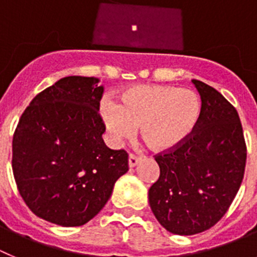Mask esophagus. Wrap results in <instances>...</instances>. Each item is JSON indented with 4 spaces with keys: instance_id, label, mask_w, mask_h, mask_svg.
<instances>
[{
    "instance_id": "1",
    "label": "esophagus",
    "mask_w": 257,
    "mask_h": 257,
    "mask_svg": "<svg viewBox=\"0 0 257 257\" xmlns=\"http://www.w3.org/2000/svg\"><path fill=\"white\" fill-rule=\"evenodd\" d=\"M141 159L140 156H136L134 154H129V168H134L136 165H138V164L141 163Z\"/></svg>"
}]
</instances>
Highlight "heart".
Masks as SVG:
<instances>
[{"label":"heart","instance_id":"1","mask_svg":"<svg viewBox=\"0 0 257 257\" xmlns=\"http://www.w3.org/2000/svg\"><path fill=\"white\" fill-rule=\"evenodd\" d=\"M100 114L114 143L129 138L140 128L155 151H169L186 142L201 116V101L191 89L172 85H134L120 94L116 105L101 103Z\"/></svg>","mask_w":257,"mask_h":257}]
</instances>
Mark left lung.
<instances>
[{
	"label": "left lung",
	"mask_w": 257,
	"mask_h": 257,
	"mask_svg": "<svg viewBox=\"0 0 257 257\" xmlns=\"http://www.w3.org/2000/svg\"><path fill=\"white\" fill-rule=\"evenodd\" d=\"M201 116L191 137L155 160L160 177L149 191L155 218L168 232H205L224 216L241 187L247 149L239 116L221 93L192 79Z\"/></svg>",
	"instance_id": "8db88e82"
}]
</instances>
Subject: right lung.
<instances>
[{
  "mask_svg": "<svg viewBox=\"0 0 257 257\" xmlns=\"http://www.w3.org/2000/svg\"><path fill=\"white\" fill-rule=\"evenodd\" d=\"M65 77L37 94L13 138V172L27 206L61 226L88 223L128 172V154L108 149L98 110L103 87Z\"/></svg>",
  "mask_w": 257,
  "mask_h": 257,
  "instance_id": "1",
  "label": "right lung"
}]
</instances>
